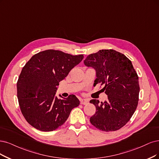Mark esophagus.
I'll use <instances>...</instances> for the list:
<instances>
[{
	"instance_id": "esophagus-1",
	"label": "esophagus",
	"mask_w": 159,
	"mask_h": 159,
	"mask_svg": "<svg viewBox=\"0 0 159 159\" xmlns=\"http://www.w3.org/2000/svg\"><path fill=\"white\" fill-rule=\"evenodd\" d=\"M80 102V104H82V105H86L88 103H89V101L86 100V99H81Z\"/></svg>"
}]
</instances>
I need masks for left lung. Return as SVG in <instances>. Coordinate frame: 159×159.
<instances>
[{
    "label": "left lung",
    "mask_w": 159,
    "mask_h": 159,
    "mask_svg": "<svg viewBox=\"0 0 159 159\" xmlns=\"http://www.w3.org/2000/svg\"><path fill=\"white\" fill-rule=\"evenodd\" d=\"M84 63L96 70L93 86L105 84L102 90L108 96L101 103L98 99L90 101L96 109L91 124L105 132L119 130L131 119L139 100L138 76L131 61L116 50H101L88 56Z\"/></svg>",
    "instance_id": "obj_1"
}]
</instances>
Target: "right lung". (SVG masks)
<instances>
[{"label": "right lung", "instance_id": "1", "mask_svg": "<svg viewBox=\"0 0 159 159\" xmlns=\"http://www.w3.org/2000/svg\"><path fill=\"white\" fill-rule=\"evenodd\" d=\"M84 58L60 50H47L34 54L23 67L17 83V95L21 113L37 130H56L67 120L71 110L79 105L75 95L57 98L59 83Z\"/></svg>", "mask_w": 159, "mask_h": 159}]
</instances>
